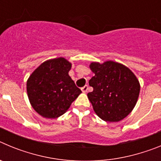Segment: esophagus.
I'll return each instance as SVG.
<instances>
[{
	"label": "esophagus",
	"mask_w": 161,
	"mask_h": 161,
	"mask_svg": "<svg viewBox=\"0 0 161 161\" xmlns=\"http://www.w3.org/2000/svg\"><path fill=\"white\" fill-rule=\"evenodd\" d=\"M88 89H89V87H88V85H85L84 87L81 88V90L83 93H86L88 91Z\"/></svg>",
	"instance_id": "obj_1"
}]
</instances>
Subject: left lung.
<instances>
[{
    "label": "left lung",
    "instance_id": "left-lung-1",
    "mask_svg": "<svg viewBox=\"0 0 161 161\" xmlns=\"http://www.w3.org/2000/svg\"><path fill=\"white\" fill-rule=\"evenodd\" d=\"M94 76L89 85L93 91L87 94L93 110L106 122H119L136 106L140 84L130 68L112 60L89 64Z\"/></svg>",
    "mask_w": 161,
    "mask_h": 161
}]
</instances>
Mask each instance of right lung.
Instances as JSON below:
<instances>
[{"instance_id": "add662e5", "label": "right lung", "mask_w": 161, "mask_h": 161, "mask_svg": "<svg viewBox=\"0 0 161 161\" xmlns=\"http://www.w3.org/2000/svg\"><path fill=\"white\" fill-rule=\"evenodd\" d=\"M72 68L65 58L48 59L35 69L26 81V91L33 109L46 119L66 113L81 93L68 75Z\"/></svg>"}]
</instances>
